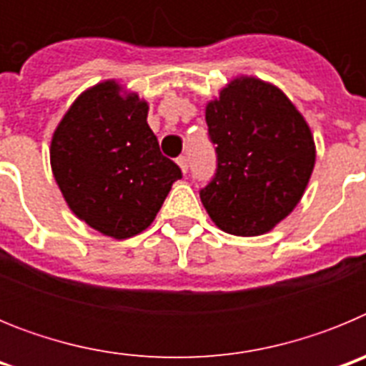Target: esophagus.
<instances>
[{
	"label": "esophagus",
	"mask_w": 366,
	"mask_h": 366,
	"mask_svg": "<svg viewBox=\"0 0 366 366\" xmlns=\"http://www.w3.org/2000/svg\"><path fill=\"white\" fill-rule=\"evenodd\" d=\"M177 164H179L181 172L187 174V170H189V159H187L185 155H181V157H177Z\"/></svg>",
	"instance_id": "1"
}]
</instances>
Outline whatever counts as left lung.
Segmentation results:
<instances>
[{
    "mask_svg": "<svg viewBox=\"0 0 366 366\" xmlns=\"http://www.w3.org/2000/svg\"><path fill=\"white\" fill-rule=\"evenodd\" d=\"M218 170L199 198L216 227L266 234L299 205L315 167L308 122L274 84L240 74L205 106Z\"/></svg>",
    "mask_w": 366,
    "mask_h": 366,
    "instance_id": "left-lung-1",
    "label": "left lung"
}]
</instances>
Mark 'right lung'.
I'll list each match as a JSON object with an SVG mask.
<instances>
[{"label": "right lung", "mask_w": 366, "mask_h": 366, "mask_svg": "<svg viewBox=\"0 0 366 366\" xmlns=\"http://www.w3.org/2000/svg\"><path fill=\"white\" fill-rule=\"evenodd\" d=\"M148 102L115 79L74 99L51 139L54 181L74 216L126 240L152 225L181 177L148 126Z\"/></svg>", "instance_id": "right-lung-1"}]
</instances>
